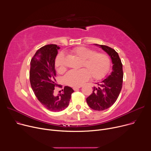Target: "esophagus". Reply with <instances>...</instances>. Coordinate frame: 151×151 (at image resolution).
Masks as SVG:
<instances>
[{
  "label": "esophagus",
  "instance_id": "esophagus-1",
  "mask_svg": "<svg viewBox=\"0 0 151 151\" xmlns=\"http://www.w3.org/2000/svg\"><path fill=\"white\" fill-rule=\"evenodd\" d=\"M81 87H73V89L74 90V91H78Z\"/></svg>",
  "mask_w": 151,
  "mask_h": 151
}]
</instances>
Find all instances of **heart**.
<instances>
[{
	"label": "heart",
	"instance_id": "heart-1",
	"mask_svg": "<svg viewBox=\"0 0 151 151\" xmlns=\"http://www.w3.org/2000/svg\"><path fill=\"white\" fill-rule=\"evenodd\" d=\"M72 54L81 60V68L78 70H71L64 76V81L66 84L73 87H80L90 76L92 79H100L108 72L111 67V60L106 54L96 52L92 49L78 47L71 51ZM64 55L59 53L55 59V66L59 72H63L66 70L63 63Z\"/></svg>",
	"mask_w": 151,
	"mask_h": 151
}]
</instances>
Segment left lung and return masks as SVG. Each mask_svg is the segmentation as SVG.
Here are the masks:
<instances>
[{
	"label": "left lung",
	"mask_w": 151,
	"mask_h": 151,
	"mask_svg": "<svg viewBox=\"0 0 151 151\" xmlns=\"http://www.w3.org/2000/svg\"><path fill=\"white\" fill-rule=\"evenodd\" d=\"M99 46L111 57L113 70L107 78L100 83H97L98 88L94 87L92 94L86 100L91 109L101 111L108 109L116 101L122 89L124 73L122 64L118 52L107 46Z\"/></svg>",
	"instance_id": "left-lung-1"
}]
</instances>
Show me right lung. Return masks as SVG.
Returning <instances> with one entry per match:
<instances>
[{
    "label": "right lung",
    "instance_id": "add662e5",
    "mask_svg": "<svg viewBox=\"0 0 151 151\" xmlns=\"http://www.w3.org/2000/svg\"><path fill=\"white\" fill-rule=\"evenodd\" d=\"M60 47L55 44L39 49L30 61L29 79L32 88L40 103L52 112H60L68 106L73 90L65 86L63 93L54 95L56 83L55 59Z\"/></svg>",
    "mask_w": 151,
    "mask_h": 151
}]
</instances>
